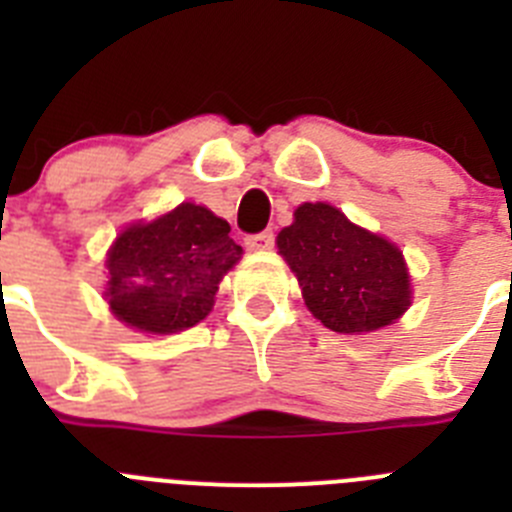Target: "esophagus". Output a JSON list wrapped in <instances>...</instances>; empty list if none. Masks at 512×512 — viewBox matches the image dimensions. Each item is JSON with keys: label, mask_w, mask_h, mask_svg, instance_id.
Instances as JSON below:
<instances>
[{"label": "esophagus", "mask_w": 512, "mask_h": 512, "mask_svg": "<svg viewBox=\"0 0 512 512\" xmlns=\"http://www.w3.org/2000/svg\"><path fill=\"white\" fill-rule=\"evenodd\" d=\"M246 246L251 248V251H269V248L274 246V233H271V230H264V233L248 235Z\"/></svg>", "instance_id": "1"}]
</instances>
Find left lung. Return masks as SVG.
Returning <instances> with one entry per match:
<instances>
[{"instance_id":"8db88e82","label":"left lung","mask_w":512,"mask_h":512,"mask_svg":"<svg viewBox=\"0 0 512 512\" xmlns=\"http://www.w3.org/2000/svg\"><path fill=\"white\" fill-rule=\"evenodd\" d=\"M277 248L295 271L307 310L336 333H372L410 307L413 289L400 248L354 225L338 207H297Z\"/></svg>"}]
</instances>
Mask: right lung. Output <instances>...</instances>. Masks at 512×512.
<instances>
[{
	"mask_svg": "<svg viewBox=\"0 0 512 512\" xmlns=\"http://www.w3.org/2000/svg\"><path fill=\"white\" fill-rule=\"evenodd\" d=\"M230 225L207 207L182 202L151 223H133L107 251L104 297L117 320L169 336L210 315L217 284L243 256Z\"/></svg>",
	"mask_w": 512,
	"mask_h": 512,
	"instance_id": "add662e5",
	"label": "right lung"
}]
</instances>
